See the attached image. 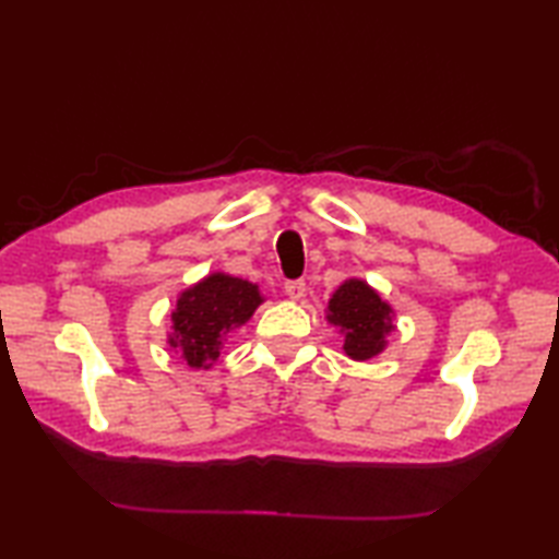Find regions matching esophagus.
<instances>
[{"instance_id":"esophagus-1","label":"esophagus","mask_w":559,"mask_h":559,"mask_svg":"<svg viewBox=\"0 0 559 559\" xmlns=\"http://www.w3.org/2000/svg\"><path fill=\"white\" fill-rule=\"evenodd\" d=\"M305 293H307L305 281H288L286 283V295L290 300H302Z\"/></svg>"}]
</instances>
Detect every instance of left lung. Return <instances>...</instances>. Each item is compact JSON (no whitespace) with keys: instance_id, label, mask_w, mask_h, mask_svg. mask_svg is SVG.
<instances>
[{"instance_id":"obj_1","label":"left lung","mask_w":559,"mask_h":559,"mask_svg":"<svg viewBox=\"0 0 559 559\" xmlns=\"http://www.w3.org/2000/svg\"><path fill=\"white\" fill-rule=\"evenodd\" d=\"M391 319V305L360 278L343 281L326 307V322L341 329L350 360H370L386 348V334L394 329Z\"/></svg>"}]
</instances>
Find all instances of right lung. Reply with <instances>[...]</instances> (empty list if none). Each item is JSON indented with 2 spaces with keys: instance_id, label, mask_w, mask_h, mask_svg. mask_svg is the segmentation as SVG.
<instances>
[{
  "instance_id": "obj_1",
  "label": "right lung",
  "mask_w": 559,
  "mask_h": 559,
  "mask_svg": "<svg viewBox=\"0 0 559 559\" xmlns=\"http://www.w3.org/2000/svg\"><path fill=\"white\" fill-rule=\"evenodd\" d=\"M264 302L257 283L230 273H209L177 298L173 310L170 348L194 370H209L218 360L225 336L242 326Z\"/></svg>"
}]
</instances>
